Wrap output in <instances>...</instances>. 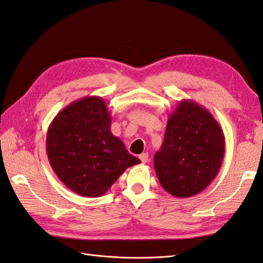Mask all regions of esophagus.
<instances>
[{
  "mask_svg": "<svg viewBox=\"0 0 263 263\" xmlns=\"http://www.w3.org/2000/svg\"><path fill=\"white\" fill-rule=\"evenodd\" d=\"M148 158H149V155H148V153H146V152L141 153V155L139 156V159L141 160L142 163H146L148 161Z\"/></svg>",
  "mask_w": 263,
  "mask_h": 263,
  "instance_id": "esophagus-1",
  "label": "esophagus"
}]
</instances>
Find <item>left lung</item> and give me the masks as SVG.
Instances as JSON below:
<instances>
[{"mask_svg": "<svg viewBox=\"0 0 263 263\" xmlns=\"http://www.w3.org/2000/svg\"><path fill=\"white\" fill-rule=\"evenodd\" d=\"M224 155V134L213 115L193 100H182L167 120L155 170L168 194L188 198L215 178Z\"/></svg>", "mask_w": 263, "mask_h": 263, "instance_id": "8db88e82", "label": "left lung"}]
</instances>
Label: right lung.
Segmentation results:
<instances>
[{
	"instance_id": "1",
	"label": "right lung",
	"mask_w": 263,
	"mask_h": 263,
	"mask_svg": "<svg viewBox=\"0 0 263 263\" xmlns=\"http://www.w3.org/2000/svg\"><path fill=\"white\" fill-rule=\"evenodd\" d=\"M47 155L61 182L84 197H100L140 160L111 132V113L100 97L71 102L54 117Z\"/></svg>"
}]
</instances>
